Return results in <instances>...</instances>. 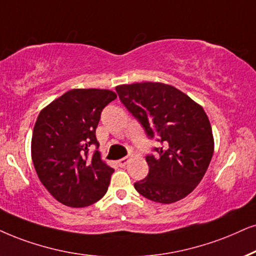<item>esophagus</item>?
<instances>
[{
	"label": "esophagus",
	"mask_w": 256,
	"mask_h": 256,
	"mask_svg": "<svg viewBox=\"0 0 256 256\" xmlns=\"http://www.w3.org/2000/svg\"><path fill=\"white\" fill-rule=\"evenodd\" d=\"M128 160H130V157H124V158H122V160H118L119 166L124 168V166H126V164L128 163Z\"/></svg>",
	"instance_id": "esophagus-1"
}]
</instances>
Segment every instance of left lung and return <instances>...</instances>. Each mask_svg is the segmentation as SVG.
Instances as JSON below:
<instances>
[{
  "mask_svg": "<svg viewBox=\"0 0 256 256\" xmlns=\"http://www.w3.org/2000/svg\"><path fill=\"white\" fill-rule=\"evenodd\" d=\"M119 99L160 145L146 156L148 174L134 189L154 202L174 203L189 195L204 176L214 152L204 110L174 86L140 82L116 87Z\"/></svg>",
  "mask_w": 256,
  "mask_h": 256,
  "instance_id": "1",
  "label": "left lung"
}]
</instances>
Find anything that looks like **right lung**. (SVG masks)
Listing matches in <instances>:
<instances>
[{
	"mask_svg": "<svg viewBox=\"0 0 256 256\" xmlns=\"http://www.w3.org/2000/svg\"><path fill=\"white\" fill-rule=\"evenodd\" d=\"M116 98L108 90H70L38 114L32 160L41 183L64 206H90L108 192L114 169L100 158L96 130L102 110Z\"/></svg>",
	"mask_w": 256,
	"mask_h": 256,
	"instance_id": "right-lung-1",
	"label": "right lung"
}]
</instances>
